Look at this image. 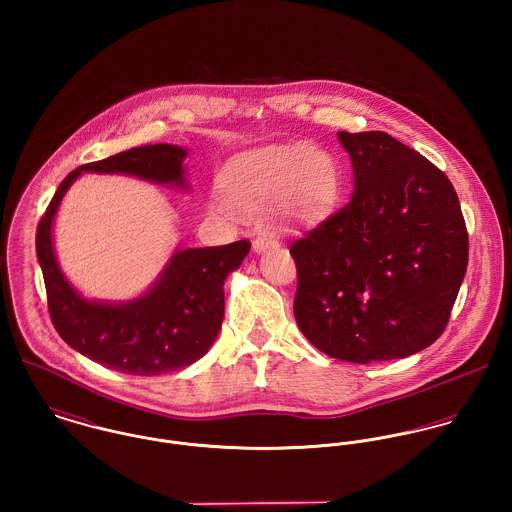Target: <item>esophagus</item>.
I'll return each mask as SVG.
<instances>
[{
  "mask_svg": "<svg viewBox=\"0 0 512 512\" xmlns=\"http://www.w3.org/2000/svg\"><path fill=\"white\" fill-rule=\"evenodd\" d=\"M272 248H278V238H276V234H272V232H264V234H260V236L252 242V250H254L256 254H262V252L272 250Z\"/></svg>",
  "mask_w": 512,
  "mask_h": 512,
  "instance_id": "1",
  "label": "esophagus"
}]
</instances>
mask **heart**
<instances>
[{"mask_svg":"<svg viewBox=\"0 0 512 512\" xmlns=\"http://www.w3.org/2000/svg\"><path fill=\"white\" fill-rule=\"evenodd\" d=\"M224 199H215L211 211L232 215V205L262 211L280 203L295 220L325 215L339 195V171L333 157L307 144L268 146L230 159L220 173Z\"/></svg>","mask_w":512,"mask_h":512,"instance_id":"heart-1","label":"heart"}]
</instances>
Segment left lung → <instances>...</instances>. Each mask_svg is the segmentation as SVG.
Masks as SVG:
<instances>
[{
  "label": "left lung",
  "instance_id": "obj_1",
  "mask_svg": "<svg viewBox=\"0 0 512 512\" xmlns=\"http://www.w3.org/2000/svg\"><path fill=\"white\" fill-rule=\"evenodd\" d=\"M337 136L355 191L290 248L295 321L333 359H404L443 333L461 288L469 242L459 199L445 173L392 136Z\"/></svg>",
  "mask_w": 512,
  "mask_h": 512
}]
</instances>
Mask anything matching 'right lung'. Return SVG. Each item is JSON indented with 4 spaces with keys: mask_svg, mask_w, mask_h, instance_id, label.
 Masks as SVG:
<instances>
[{
    "mask_svg": "<svg viewBox=\"0 0 512 512\" xmlns=\"http://www.w3.org/2000/svg\"><path fill=\"white\" fill-rule=\"evenodd\" d=\"M185 147H132L102 161L86 163L65 177L37 226V260L43 270L51 321L61 339L106 368L155 376L199 361L219 335L224 319V280L240 268L248 240L226 246L181 248L147 292L128 301L88 299L63 274L53 226L63 197L82 173L130 175L149 183L189 191Z\"/></svg>",
    "mask_w": 512,
    "mask_h": 512,
    "instance_id": "right-lung-1",
    "label": "right lung"
}]
</instances>
